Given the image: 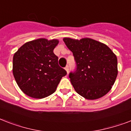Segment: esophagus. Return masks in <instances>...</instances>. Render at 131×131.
<instances>
[{
    "label": "esophagus",
    "mask_w": 131,
    "mask_h": 131,
    "mask_svg": "<svg viewBox=\"0 0 131 131\" xmlns=\"http://www.w3.org/2000/svg\"><path fill=\"white\" fill-rule=\"evenodd\" d=\"M64 69H65V70L67 71V73H69V66H68V65L66 66Z\"/></svg>",
    "instance_id": "1"
}]
</instances>
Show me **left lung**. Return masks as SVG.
<instances>
[{"label":"left lung","mask_w":131,"mask_h":131,"mask_svg":"<svg viewBox=\"0 0 131 131\" xmlns=\"http://www.w3.org/2000/svg\"><path fill=\"white\" fill-rule=\"evenodd\" d=\"M76 64L69 78L74 89L86 99H97L110 91L118 75L117 57L110 47L95 40L64 38Z\"/></svg>","instance_id":"8db88e82"}]
</instances>
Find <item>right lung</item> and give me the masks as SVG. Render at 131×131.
I'll return each mask as SVG.
<instances>
[{"instance_id": "right-lung-1", "label": "right lung", "mask_w": 131, "mask_h": 131, "mask_svg": "<svg viewBox=\"0 0 131 131\" xmlns=\"http://www.w3.org/2000/svg\"><path fill=\"white\" fill-rule=\"evenodd\" d=\"M58 41L39 39L19 47L13 58V73L26 95L43 99L53 94L67 71L58 65L53 49Z\"/></svg>"}]
</instances>
